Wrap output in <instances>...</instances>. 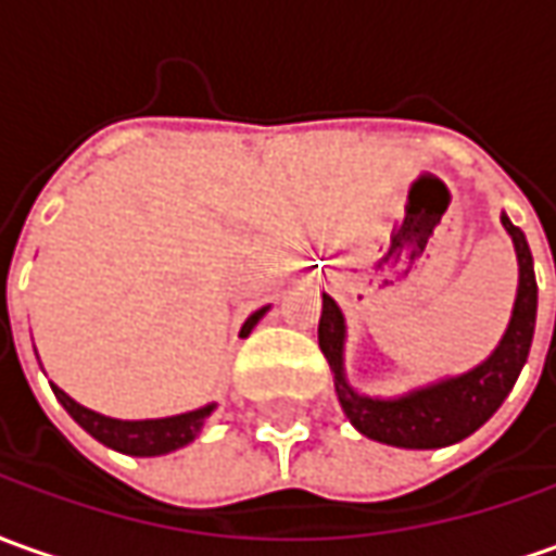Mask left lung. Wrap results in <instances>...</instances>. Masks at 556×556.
Returning a JSON list of instances; mask_svg holds the SVG:
<instances>
[{"mask_svg": "<svg viewBox=\"0 0 556 556\" xmlns=\"http://www.w3.org/2000/svg\"><path fill=\"white\" fill-rule=\"evenodd\" d=\"M502 225L511 233L520 264V286H517L515 313L505 338L496 346V353L478 365L475 371L463 377L441 380L435 387L410 392L395 402H377L365 399L350 389L343 380V316L338 304L323 294V316H319V350L326 353L328 365L334 371V387L341 399L343 414L356 426L362 435L383 441L392 447H447L468 438L475 429H481L505 402V395L515 387L517 374L530 356L532 331H535V274H532V252L527 247L523 230L502 215Z\"/></svg>", "mask_w": 556, "mask_h": 556, "instance_id": "1", "label": "left lung"}]
</instances>
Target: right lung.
I'll return each mask as SVG.
<instances>
[{
	"instance_id": "add662e5",
	"label": "right lung",
	"mask_w": 556,
	"mask_h": 556,
	"mask_svg": "<svg viewBox=\"0 0 556 556\" xmlns=\"http://www.w3.org/2000/svg\"><path fill=\"white\" fill-rule=\"evenodd\" d=\"M264 309H255L252 316L247 319V326L240 331V338H247L249 331L255 328V323L264 316ZM54 389L56 402L70 410V417L85 432L97 438L100 444L105 447H112V451L121 453H130V456H161V453L176 451V447H182L188 444L191 438L198 435L200 426L206 422V417L213 414L215 405L200 407V410H191V414H179V417H167V420H112V417H103V414H93L88 407H81L78 402H72L70 395L63 392V389Z\"/></svg>"
}]
</instances>
